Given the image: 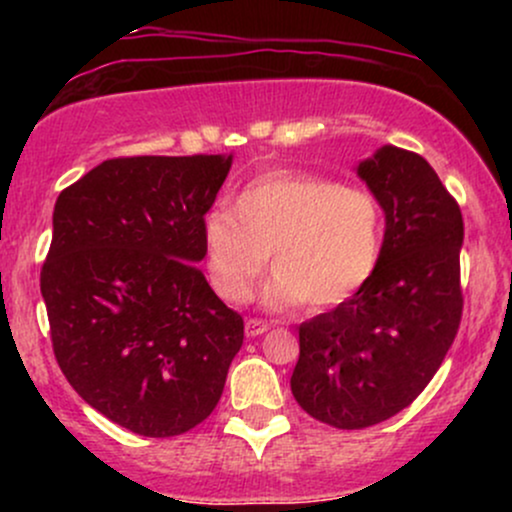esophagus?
Segmentation results:
<instances>
[{
    "instance_id": "34e87169",
    "label": "esophagus",
    "mask_w": 512,
    "mask_h": 512,
    "mask_svg": "<svg viewBox=\"0 0 512 512\" xmlns=\"http://www.w3.org/2000/svg\"><path fill=\"white\" fill-rule=\"evenodd\" d=\"M269 327H272V325H269V322L252 317V320L245 322V334H248V337H260V334L267 332Z\"/></svg>"
}]
</instances>
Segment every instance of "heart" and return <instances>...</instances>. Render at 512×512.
Here are the masks:
<instances>
[{
	"label": "heart",
	"mask_w": 512,
	"mask_h": 512,
	"mask_svg": "<svg viewBox=\"0 0 512 512\" xmlns=\"http://www.w3.org/2000/svg\"><path fill=\"white\" fill-rule=\"evenodd\" d=\"M383 228L373 192L303 170H269L238 192L233 209L211 207L199 240L223 301H248L269 252L276 269L262 291L267 308L286 310L308 298L330 308L373 276Z\"/></svg>",
	"instance_id": "heart-1"
}]
</instances>
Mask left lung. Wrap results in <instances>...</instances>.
Segmentation results:
<instances>
[{
	"instance_id": "8db88e82",
	"label": "left lung",
	"mask_w": 512,
	"mask_h": 512,
	"mask_svg": "<svg viewBox=\"0 0 512 512\" xmlns=\"http://www.w3.org/2000/svg\"><path fill=\"white\" fill-rule=\"evenodd\" d=\"M358 178L385 211L378 267L354 296L298 327L296 402L322 424L368 428L431 383L462 317L460 207L426 158L380 146Z\"/></svg>"
}]
</instances>
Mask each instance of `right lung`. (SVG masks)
Returning a JSON list of instances; mask_svg holds the SVG:
<instances>
[{
    "mask_svg": "<svg viewBox=\"0 0 512 512\" xmlns=\"http://www.w3.org/2000/svg\"><path fill=\"white\" fill-rule=\"evenodd\" d=\"M231 163L110 158L57 197L40 272L55 358L86 404L139 436L202 424L243 346V317L197 269Z\"/></svg>",
    "mask_w": 512,
    "mask_h": 512,
    "instance_id": "add662e5",
    "label": "right lung"
}]
</instances>
